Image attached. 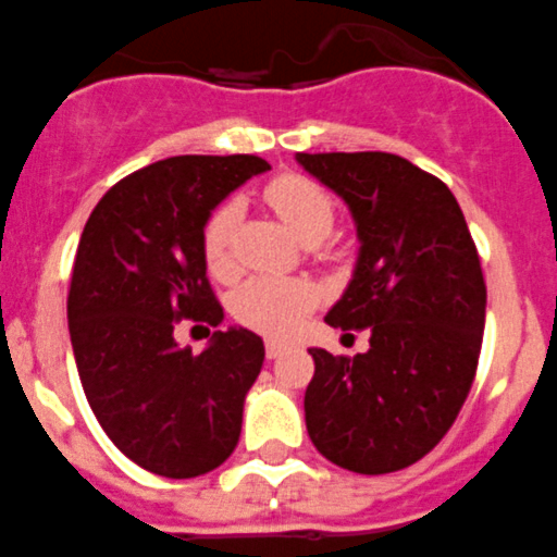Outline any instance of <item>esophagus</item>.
I'll return each instance as SVG.
<instances>
[{
    "mask_svg": "<svg viewBox=\"0 0 557 557\" xmlns=\"http://www.w3.org/2000/svg\"><path fill=\"white\" fill-rule=\"evenodd\" d=\"M287 350V345H284L282 339H268L264 342V354H268V359H278V356Z\"/></svg>",
    "mask_w": 557,
    "mask_h": 557,
    "instance_id": "esophagus-1",
    "label": "esophagus"
}]
</instances>
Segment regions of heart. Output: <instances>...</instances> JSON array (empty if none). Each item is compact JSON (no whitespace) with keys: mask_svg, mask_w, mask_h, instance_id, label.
Here are the masks:
<instances>
[{"mask_svg":"<svg viewBox=\"0 0 557 557\" xmlns=\"http://www.w3.org/2000/svg\"><path fill=\"white\" fill-rule=\"evenodd\" d=\"M270 207L282 218L284 226L304 243L314 245L325 239L334 228L336 207L325 187L312 178L287 173L270 182ZM237 228H239V201L218 203L215 212L207 218L201 232V251L209 273L218 278H232L237 273ZM318 300V289L304 278H275V275H253L237 287L232 298L234 318L253 331L270 336H284L300 323Z\"/></svg>","mask_w":557,"mask_h":557,"instance_id":"heart-1","label":"heart"}]
</instances>
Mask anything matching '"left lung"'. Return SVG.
<instances>
[{"label":"left lung","mask_w":557,"mask_h":557,"mask_svg":"<svg viewBox=\"0 0 557 557\" xmlns=\"http://www.w3.org/2000/svg\"><path fill=\"white\" fill-rule=\"evenodd\" d=\"M348 203L359 237L354 278L325 314L370 331L367 354L312 348L306 431L359 475L411 467L442 442L475 379L486 284L463 212L445 182L386 151L295 154Z\"/></svg>","instance_id":"8db88e82"}]
</instances>
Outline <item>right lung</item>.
Returning <instances> with one entry per match:
<instances>
[{"label":"right lung","mask_w":557,"mask_h":557,"mask_svg":"<svg viewBox=\"0 0 557 557\" xmlns=\"http://www.w3.org/2000/svg\"><path fill=\"white\" fill-rule=\"evenodd\" d=\"M262 157H168L129 173L90 212L69 289L82 389L110 442L162 478H198L234 453L243 403L264 361L248 329L215 331L201 354L178 348L182 318L223 323L201 232Z\"/></svg>","instance_id":"obj_1"}]
</instances>
